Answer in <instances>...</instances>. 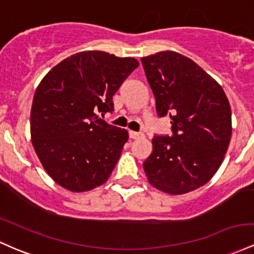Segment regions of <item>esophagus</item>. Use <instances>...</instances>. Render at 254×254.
I'll use <instances>...</instances> for the list:
<instances>
[{"label":"esophagus","instance_id":"esophagus-1","mask_svg":"<svg viewBox=\"0 0 254 254\" xmlns=\"http://www.w3.org/2000/svg\"><path fill=\"white\" fill-rule=\"evenodd\" d=\"M129 136H130V138H132V140H137V138L143 137V135H142V133L135 132V131H129Z\"/></svg>","mask_w":254,"mask_h":254}]
</instances>
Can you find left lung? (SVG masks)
Returning a JSON list of instances; mask_svg holds the SVG:
<instances>
[{
  "label": "left lung",
  "mask_w": 254,
  "mask_h": 254,
  "mask_svg": "<svg viewBox=\"0 0 254 254\" xmlns=\"http://www.w3.org/2000/svg\"><path fill=\"white\" fill-rule=\"evenodd\" d=\"M159 117H170L172 136H155L143 163L148 182L171 195L206 185L222 165L231 138V110L222 86L180 53L141 58Z\"/></svg>",
  "instance_id": "left-lung-1"
}]
</instances>
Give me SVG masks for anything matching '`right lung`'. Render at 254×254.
I'll list each match as a JSON object with an SVG mask.
<instances>
[{"instance_id": "1", "label": "right lung", "mask_w": 254, "mask_h": 254, "mask_svg": "<svg viewBox=\"0 0 254 254\" xmlns=\"http://www.w3.org/2000/svg\"><path fill=\"white\" fill-rule=\"evenodd\" d=\"M138 66L133 58L88 50L53 67L36 89L30 130L42 166L58 185L88 191L104 185L129 138L97 113L112 112V97Z\"/></svg>"}]
</instances>
